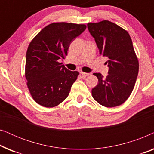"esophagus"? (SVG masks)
<instances>
[{"label":"esophagus","mask_w":154,"mask_h":154,"mask_svg":"<svg viewBox=\"0 0 154 154\" xmlns=\"http://www.w3.org/2000/svg\"><path fill=\"white\" fill-rule=\"evenodd\" d=\"M81 74L83 75V76H88V75H90V73H85V72H83V71H81Z\"/></svg>","instance_id":"1"}]
</instances>
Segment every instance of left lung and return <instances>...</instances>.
<instances>
[{"mask_svg":"<svg viewBox=\"0 0 154 154\" xmlns=\"http://www.w3.org/2000/svg\"><path fill=\"white\" fill-rule=\"evenodd\" d=\"M100 54L106 57L109 72L106 79L94 73L98 84L92 90V97L106 107H115L125 102L132 93L139 71V62L129 33L114 23L104 20L88 23Z\"/></svg>","mask_w":154,"mask_h":154,"instance_id":"left-lung-1","label":"left lung"}]
</instances>
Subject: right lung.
<instances>
[{
    "label": "right lung",
    "instance_id": "obj_1",
    "mask_svg": "<svg viewBox=\"0 0 154 154\" xmlns=\"http://www.w3.org/2000/svg\"><path fill=\"white\" fill-rule=\"evenodd\" d=\"M85 29V24L52 23L29 44L25 77L31 95L38 104L54 107L68 97L79 73L68 70L58 60L64 59L71 42Z\"/></svg>",
    "mask_w": 154,
    "mask_h": 154
}]
</instances>
